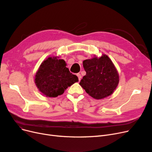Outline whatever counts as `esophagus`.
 I'll list each match as a JSON object with an SVG mask.
<instances>
[{"mask_svg": "<svg viewBox=\"0 0 152 152\" xmlns=\"http://www.w3.org/2000/svg\"><path fill=\"white\" fill-rule=\"evenodd\" d=\"M77 77H78V79H79V81H80V80H81V79H82V76H81V75L80 74V73H77Z\"/></svg>", "mask_w": 152, "mask_h": 152, "instance_id": "obj_1", "label": "esophagus"}]
</instances>
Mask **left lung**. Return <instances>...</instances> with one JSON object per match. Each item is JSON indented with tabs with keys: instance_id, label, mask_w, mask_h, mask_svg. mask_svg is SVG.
Wrapping results in <instances>:
<instances>
[{
	"instance_id": "1",
	"label": "left lung",
	"mask_w": 152,
	"mask_h": 152,
	"mask_svg": "<svg viewBox=\"0 0 152 152\" xmlns=\"http://www.w3.org/2000/svg\"><path fill=\"white\" fill-rule=\"evenodd\" d=\"M86 75L79 84L92 98L101 99L110 96L116 89L119 75L116 67L106 54L101 57L94 55L83 61Z\"/></svg>"
}]
</instances>
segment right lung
<instances>
[{"label": "right lung", "mask_w": 152, "mask_h": 152, "mask_svg": "<svg viewBox=\"0 0 152 152\" xmlns=\"http://www.w3.org/2000/svg\"><path fill=\"white\" fill-rule=\"evenodd\" d=\"M35 84L46 97L55 98L63 94L68 87L79 81L66 67L64 59L49 57L41 63L35 75Z\"/></svg>", "instance_id": "obj_1"}]
</instances>
